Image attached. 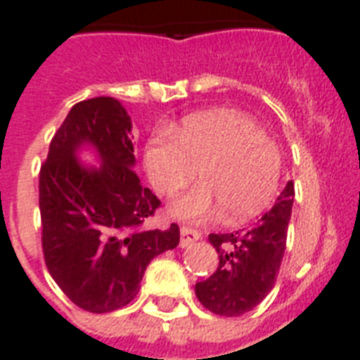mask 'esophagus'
<instances>
[{"label": "esophagus", "mask_w": 360, "mask_h": 360, "mask_svg": "<svg viewBox=\"0 0 360 360\" xmlns=\"http://www.w3.org/2000/svg\"><path fill=\"white\" fill-rule=\"evenodd\" d=\"M196 240H200V232L196 229L191 227H182L180 229V247H189V245L195 243Z\"/></svg>", "instance_id": "obj_1"}]
</instances>
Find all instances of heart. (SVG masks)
<instances>
[{
	"instance_id": "1",
	"label": "heart",
	"mask_w": 360,
	"mask_h": 360,
	"mask_svg": "<svg viewBox=\"0 0 360 360\" xmlns=\"http://www.w3.org/2000/svg\"><path fill=\"white\" fill-rule=\"evenodd\" d=\"M146 167L155 189L165 196L176 195L200 169L203 184L174 203L178 218L198 224L227 212L229 221L243 224L278 195L283 155L252 117L224 108L189 115L176 131H153Z\"/></svg>"
}]
</instances>
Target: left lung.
Wrapping results in <instances>:
<instances>
[{
  "mask_svg": "<svg viewBox=\"0 0 360 360\" xmlns=\"http://www.w3.org/2000/svg\"><path fill=\"white\" fill-rule=\"evenodd\" d=\"M294 195L290 180L274 207L252 227L229 234H209L219 257L218 269L195 287L196 297L209 311L225 317L243 316L274 288L287 249Z\"/></svg>",
  "mask_w": 360,
  "mask_h": 360,
  "instance_id": "1",
  "label": "left lung"
}]
</instances>
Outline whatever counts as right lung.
Listing matches in <instances>:
<instances>
[{
    "mask_svg": "<svg viewBox=\"0 0 360 360\" xmlns=\"http://www.w3.org/2000/svg\"><path fill=\"white\" fill-rule=\"evenodd\" d=\"M131 119L117 98L95 97L70 110L39 171L41 243L46 269L73 304L91 314L126 307L151 259L180 241V229H148L160 200L133 171ZM98 149L88 170L75 151Z\"/></svg>",
    "mask_w": 360,
    "mask_h": 360,
    "instance_id": "1",
    "label": "right lung"
}]
</instances>
